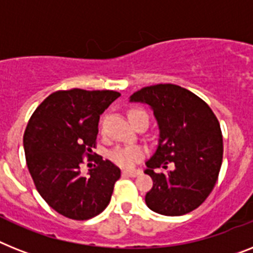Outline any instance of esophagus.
<instances>
[{
  "label": "esophagus",
  "instance_id": "1",
  "mask_svg": "<svg viewBox=\"0 0 253 253\" xmlns=\"http://www.w3.org/2000/svg\"><path fill=\"white\" fill-rule=\"evenodd\" d=\"M122 174L124 177H137L141 174V172L139 170H123Z\"/></svg>",
  "mask_w": 253,
  "mask_h": 253
}]
</instances>
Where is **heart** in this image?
I'll return each mask as SVG.
<instances>
[{"label": "heart", "mask_w": 253, "mask_h": 253, "mask_svg": "<svg viewBox=\"0 0 253 253\" xmlns=\"http://www.w3.org/2000/svg\"><path fill=\"white\" fill-rule=\"evenodd\" d=\"M142 112V110H131L129 112V118H131L133 115ZM146 155V149L142 146L134 145V146H122V147H116L110 152V159L118 164V166L123 167V168H131L134 167L139 160Z\"/></svg>", "instance_id": "heart-1"}]
</instances>
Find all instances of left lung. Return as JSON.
I'll list each match as a JSON object with an SVG mask.
<instances>
[{
    "instance_id": "8db88e82",
    "label": "left lung",
    "mask_w": 253,
    "mask_h": 253,
    "mask_svg": "<svg viewBox=\"0 0 253 253\" xmlns=\"http://www.w3.org/2000/svg\"><path fill=\"white\" fill-rule=\"evenodd\" d=\"M131 102L151 106L159 124V145L146 162L152 189L146 194L150 210L182 216L197 210L218 178L224 143L220 123L206 102L173 84L142 87Z\"/></svg>"
}]
</instances>
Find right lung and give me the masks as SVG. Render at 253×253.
<instances>
[{
	"label": "right lung",
	"instance_id": "add662e5",
	"mask_svg": "<svg viewBox=\"0 0 253 253\" xmlns=\"http://www.w3.org/2000/svg\"><path fill=\"white\" fill-rule=\"evenodd\" d=\"M120 97L114 90L54 91L35 110L23 145L35 186L54 211L71 220H89L108 206L120 169L97 155L99 116ZM96 166L84 177V156Z\"/></svg>",
	"mask_w": 253,
	"mask_h": 253
}]
</instances>
